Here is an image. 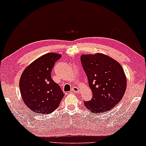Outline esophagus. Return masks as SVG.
Returning <instances> with one entry per match:
<instances>
[{"instance_id":"1","label":"esophagus","mask_w":146,"mask_h":146,"mask_svg":"<svg viewBox=\"0 0 146 146\" xmlns=\"http://www.w3.org/2000/svg\"><path fill=\"white\" fill-rule=\"evenodd\" d=\"M72 92H75V93H77V92H79V88H77V87H73V88H72Z\"/></svg>"}]
</instances>
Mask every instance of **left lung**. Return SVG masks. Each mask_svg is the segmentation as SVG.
<instances>
[{
	"mask_svg": "<svg viewBox=\"0 0 146 146\" xmlns=\"http://www.w3.org/2000/svg\"><path fill=\"white\" fill-rule=\"evenodd\" d=\"M81 61L93 97L84 105L94 113L107 112L125 94L127 78L119 62L102 53L82 54Z\"/></svg>",
	"mask_w": 146,
	"mask_h": 146,
	"instance_id": "8db88e82",
	"label": "left lung"
}]
</instances>
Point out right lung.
<instances>
[{
  "label": "right lung",
  "mask_w": 146,
  "mask_h": 146,
  "mask_svg": "<svg viewBox=\"0 0 146 146\" xmlns=\"http://www.w3.org/2000/svg\"><path fill=\"white\" fill-rule=\"evenodd\" d=\"M61 55L50 52L39 57L24 69L19 89L25 104L34 113L50 114L59 106L64 94L51 77L54 63Z\"/></svg>",
  "instance_id": "1"
}]
</instances>
